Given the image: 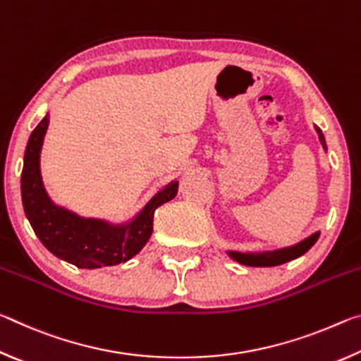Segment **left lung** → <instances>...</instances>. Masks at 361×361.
<instances>
[{
    "instance_id": "1",
    "label": "left lung",
    "mask_w": 361,
    "mask_h": 361,
    "mask_svg": "<svg viewBox=\"0 0 361 361\" xmlns=\"http://www.w3.org/2000/svg\"><path fill=\"white\" fill-rule=\"evenodd\" d=\"M315 130L319 133V138H320V143L323 146V149L326 151V142H325V137H323L322 130L319 127L315 126ZM320 237V231L314 232L312 235L305 237L304 240L295 243V245L291 247H283V248H279V250H269V252H234V250H228L229 258L234 259L239 262V264L243 266H252V267H272V266H279V264H283V262H288L291 259H296L299 256H302L305 252H309L310 247L314 245L317 242V239Z\"/></svg>"
}]
</instances>
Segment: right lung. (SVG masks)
Masks as SVG:
<instances>
[{
  "label": "right lung",
  "instance_id": "add662e5",
  "mask_svg": "<svg viewBox=\"0 0 361 361\" xmlns=\"http://www.w3.org/2000/svg\"><path fill=\"white\" fill-rule=\"evenodd\" d=\"M47 126L49 113L28 138L20 178L23 210L35 234L54 256L79 269L116 266L132 259L149 240L157 207L178 192V181H170L157 191L129 221L79 216L57 205L44 189L39 161Z\"/></svg>",
  "mask_w": 361,
  "mask_h": 361
}]
</instances>
